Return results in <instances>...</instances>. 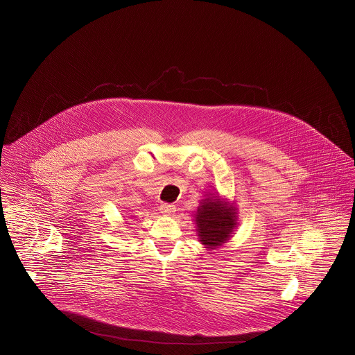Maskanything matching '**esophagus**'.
<instances>
[{
    "instance_id": "34e87169",
    "label": "esophagus",
    "mask_w": 355,
    "mask_h": 355,
    "mask_svg": "<svg viewBox=\"0 0 355 355\" xmlns=\"http://www.w3.org/2000/svg\"><path fill=\"white\" fill-rule=\"evenodd\" d=\"M161 212L164 215H173L175 212V205L173 204H162L161 205Z\"/></svg>"
}]
</instances>
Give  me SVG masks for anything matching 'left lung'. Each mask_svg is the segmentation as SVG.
I'll list each match as a JSON object with an SVG mask.
<instances>
[{"label":"left lung","mask_w":355,"mask_h":355,"mask_svg":"<svg viewBox=\"0 0 355 355\" xmlns=\"http://www.w3.org/2000/svg\"><path fill=\"white\" fill-rule=\"evenodd\" d=\"M236 208L218 197L201 200L194 221L198 239L205 248H216L225 243L236 227Z\"/></svg>","instance_id":"left-lung-1"}]
</instances>
